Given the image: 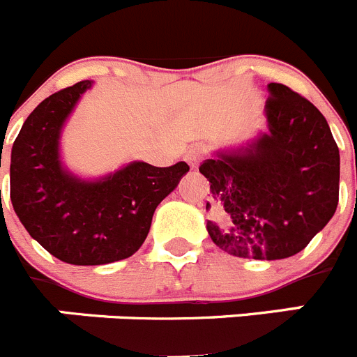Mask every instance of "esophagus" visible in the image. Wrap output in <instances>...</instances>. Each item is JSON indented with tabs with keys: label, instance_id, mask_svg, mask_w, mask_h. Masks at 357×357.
<instances>
[{
	"label": "esophagus",
	"instance_id": "34e87169",
	"mask_svg": "<svg viewBox=\"0 0 357 357\" xmlns=\"http://www.w3.org/2000/svg\"><path fill=\"white\" fill-rule=\"evenodd\" d=\"M202 157H204V150L198 146H191L188 151H185L184 159L188 160V164L191 166V168H197L198 164H200Z\"/></svg>",
	"mask_w": 357,
	"mask_h": 357
}]
</instances>
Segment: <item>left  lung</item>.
<instances>
[{
  "label": "left lung",
  "mask_w": 357,
  "mask_h": 357,
  "mask_svg": "<svg viewBox=\"0 0 357 357\" xmlns=\"http://www.w3.org/2000/svg\"><path fill=\"white\" fill-rule=\"evenodd\" d=\"M268 132L247 151L206 159L207 232L238 257L275 261L298 254L333 218L340 150L320 110L288 85L268 84Z\"/></svg>",
  "instance_id": "left-lung-1"
}]
</instances>
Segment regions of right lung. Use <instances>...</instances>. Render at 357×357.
<instances>
[{
    "mask_svg": "<svg viewBox=\"0 0 357 357\" xmlns=\"http://www.w3.org/2000/svg\"><path fill=\"white\" fill-rule=\"evenodd\" d=\"M89 87L82 80L40 102L10 157V200L21 223L56 259L78 266L114 263L139 250L157 206L189 172L185 162L169 168L130 162L96 182L64 172L62 125Z\"/></svg>",
    "mask_w": 357,
    "mask_h": 357,
    "instance_id": "1",
    "label": "right lung"
}]
</instances>
